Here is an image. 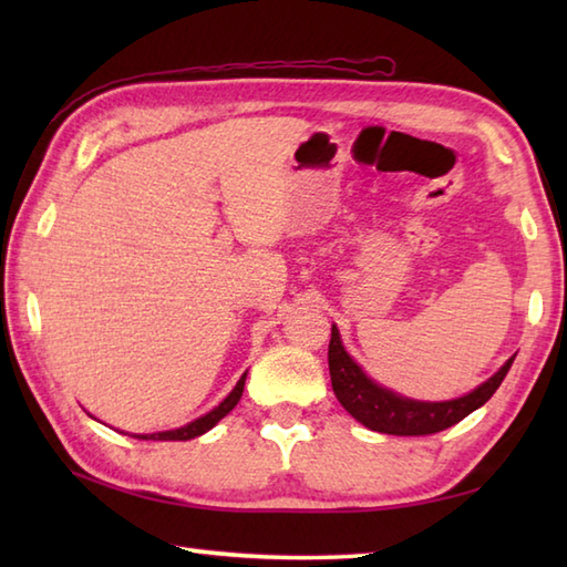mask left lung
<instances>
[{"mask_svg": "<svg viewBox=\"0 0 567 567\" xmlns=\"http://www.w3.org/2000/svg\"><path fill=\"white\" fill-rule=\"evenodd\" d=\"M512 363L514 355L487 382L480 384L473 392L457 396V400L419 402L370 380L363 368L346 353L339 329L331 327L329 372L336 400L343 404L348 414L370 431L392 433V436H429V433H439L463 421L497 392Z\"/></svg>", "mask_w": 567, "mask_h": 567, "instance_id": "obj_1", "label": "left lung"}]
</instances>
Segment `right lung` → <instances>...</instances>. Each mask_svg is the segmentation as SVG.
Returning a JSON list of instances; mask_svg holds the SVG:
<instances>
[{
    "instance_id": "right-lung-1",
    "label": "right lung",
    "mask_w": 567,
    "mask_h": 567,
    "mask_svg": "<svg viewBox=\"0 0 567 567\" xmlns=\"http://www.w3.org/2000/svg\"><path fill=\"white\" fill-rule=\"evenodd\" d=\"M244 384H246V372L240 375V380L236 382V388L228 392V396L219 406H214L209 414L189 421L187 426H179V429H173V431H161V433H136L134 439H143V441H189V439H197V436H202V433H207L209 429H214L228 412H231V409L238 404L240 394H244Z\"/></svg>"
}]
</instances>
